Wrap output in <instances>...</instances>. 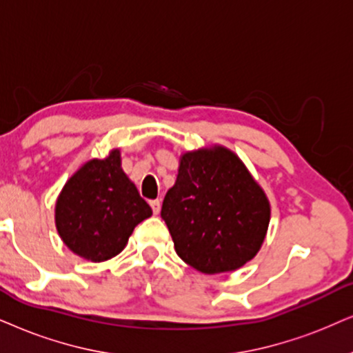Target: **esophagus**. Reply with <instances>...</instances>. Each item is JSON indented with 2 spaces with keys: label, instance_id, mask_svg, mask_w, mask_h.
<instances>
[{
  "label": "esophagus",
  "instance_id": "obj_1",
  "mask_svg": "<svg viewBox=\"0 0 353 353\" xmlns=\"http://www.w3.org/2000/svg\"><path fill=\"white\" fill-rule=\"evenodd\" d=\"M150 205H151V208H153V213H154V215H158L159 210H161V202H159V200L156 199V200H151Z\"/></svg>",
  "mask_w": 353,
  "mask_h": 353
}]
</instances>
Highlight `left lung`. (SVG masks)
Segmentation results:
<instances>
[{
	"label": "left lung",
	"mask_w": 353,
	"mask_h": 353,
	"mask_svg": "<svg viewBox=\"0 0 353 353\" xmlns=\"http://www.w3.org/2000/svg\"><path fill=\"white\" fill-rule=\"evenodd\" d=\"M161 218L185 264L223 274L256 257L270 221V202L239 156L221 145L181 154Z\"/></svg>",
	"instance_id": "1"
}]
</instances>
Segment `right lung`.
Here are the masks:
<instances>
[{
    "label": "right lung",
    "mask_w": 353,
    "mask_h": 353,
    "mask_svg": "<svg viewBox=\"0 0 353 353\" xmlns=\"http://www.w3.org/2000/svg\"><path fill=\"white\" fill-rule=\"evenodd\" d=\"M151 207L122 169L120 150L89 159L66 181L55 203V225L71 252L92 262L112 259L127 246Z\"/></svg>",
    "instance_id": "right-lung-1"
}]
</instances>
